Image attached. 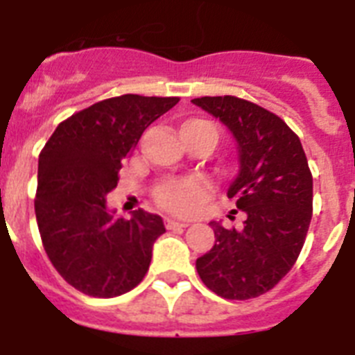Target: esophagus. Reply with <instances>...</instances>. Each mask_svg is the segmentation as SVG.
<instances>
[{
    "label": "esophagus",
    "mask_w": 355,
    "mask_h": 355,
    "mask_svg": "<svg viewBox=\"0 0 355 355\" xmlns=\"http://www.w3.org/2000/svg\"><path fill=\"white\" fill-rule=\"evenodd\" d=\"M165 225H167V229L188 227V222H180V220H172V218H165Z\"/></svg>",
    "instance_id": "esophagus-1"
}]
</instances>
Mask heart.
Here are the masks:
<instances>
[{
  "label": "heart",
  "mask_w": 355,
  "mask_h": 355,
  "mask_svg": "<svg viewBox=\"0 0 355 355\" xmlns=\"http://www.w3.org/2000/svg\"><path fill=\"white\" fill-rule=\"evenodd\" d=\"M209 124L206 121H188L183 126H199ZM211 184L202 178H178L159 184L155 192V199L163 209L174 215H192L197 208L209 197Z\"/></svg>",
  "instance_id": "heart-1"
}]
</instances>
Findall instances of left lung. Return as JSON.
<instances>
[{"instance_id":"8db88e82","label":"left lung","mask_w":355,"mask_h":355,"mask_svg":"<svg viewBox=\"0 0 355 355\" xmlns=\"http://www.w3.org/2000/svg\"><path fill=\"white\" fill-rule=\"evenodd\" d=\"M220 119L240 150V172L227 197L245 211L241 229L211 222L215 245L196 261L202 283L229 300L256 299L291 270L313 215V175L299 137L256 103L234 96L197 97Z\"/></svg>"}]
</instances>
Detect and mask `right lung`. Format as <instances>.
I'll list each match as a JSON object with an SVG mask.
<instances>
[{
	"label": "right lung",
	"instance_id": "add662e5",
	"mask_svg": "<svg viewBox=\"0 0 355 355\" xmlns=\"http://www.w3.org/2000/svg\"><path fill=\"white\" fill-rule=\"evenodd\" d=\"M180 97H110L62 121L39 155L35 216L56 272L78 291L112 299L147 274L162 216L137 209L110 215L106 193L117 187L122 159L144 131Z\"/></svg>",
	"mask_w": 355,
	"mask_h": 355
}]
</instances>
